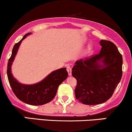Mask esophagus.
I'll return each mask as SVG.
<instances>
[{
    "mask_svg": "<svg viewBox=\"0 0 132 132\" xmlns=\"http://www.w3.org/2000/svg\"><path fill=\"white\" fill-rule=\"evenodd\" d=\"M66 69H67V71L68 72V74H69V76L72 75V69H71V68L70 67V66H67V68H66Z\"/></svg>",
    "mask_w": 132,
    "mask_h": 132,
    "instance_id": "obj_1",
    "label": "esophagus"
}]
</instances>
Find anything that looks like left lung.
Listing matches in <instances>:
<instances>
[{"label":"left lung","instance_id":"left-lung-1","mask_svg":"<svg viewBox=\"0 0 132 132\" xmlns=\"http://www.w3.org/2000/svg\"><path fill=\"white\" fill-rule=\"evenodd\" d=\"M99 54L76 61L72 75L77 80V100L88 105L106 102L113 95L122 76V56L110 41L101 40Z\"/></svg>","mask_w":132,"mask_h":132}]
</instances>
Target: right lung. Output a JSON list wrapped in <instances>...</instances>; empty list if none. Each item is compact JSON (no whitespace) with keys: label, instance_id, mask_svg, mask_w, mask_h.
<instances>
[{"label":"right lung","instance_id":"obj_1","mask_svg":"<svg viewBox=\"0 0 132 132\" xmlns=\"http://www.w3.org/2000/svg\"><path fill=\"white\" fill-rule=\"evenodd\" d=\"M31 34V32L27 33L20 42L14 45L7 65V76L13 92L20 100L30 105L39 106L48 103L53 99L59 85L67 79L68 73L66 68H61L52 72L38 83L31 85L20 83L13 77L12 73L13 62L21 43Z\"/></svg>","mask_w":132,"mask_h":132}]
</instances>
